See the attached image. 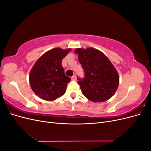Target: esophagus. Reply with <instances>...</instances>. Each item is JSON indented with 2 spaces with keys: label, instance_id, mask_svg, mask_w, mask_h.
<instances>
[{
  "label": "esophagus",
  "instance_id": "34e87169",
  "mask_svg": "<svg viewBox=\"0 0 151 151\" xmlns=\"http://www.w3.org/2000/svg\"><path fill=\"white\" fill-rule=\"evenodd\" d=\"M71 79H72V81H76V80L77 79V77H76V75H74V76H73L72 77Z\"/></svg>",
  "mask_w": 151,
  "mask_h": 151
}]
</instances>
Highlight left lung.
I'll list each match as a JSON object with an SVG mask.
<instances>
[{
	"instance_id": "8db88e82",
	"label": "left lung",
	"mask_w": 151,
	"mask_h": 151,
	"mask_svg": "<svg viewBox=\"0 0 151 151\" xmlns=\"http://www.w3.org/2000/svg\"><path fill=\"white\" fill-rule=\"evenodd\" d=\"M75 53L84 70V78L77 79L82 93L95 103L106 101L116 91L119 75L108 58L94 48H76Z\"/></svg>"
}]
</instances>
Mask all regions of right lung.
<instances>
[{"label":"right lung","mask_w":151,"mask_h":151,"mask_svg":"<svg viewBox=\"0 0 151 151\" xmlns=\"http://www.w3.org/2000/svg\"><path fill=\"white\" fill-rule=\"evenodd\" d=\"M71 48H55L43 54L32 67L29 76L31 89L46 101H54L65 94L70 78L65 75L62 60Z\"/></svg>","instance_id":"obj_1"}]
</instances>
